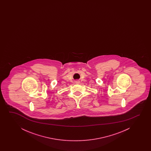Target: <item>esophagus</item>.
<instances>
[{"instance_id": "1", "label": "esophagus", "mask_w": 151, "mask_h": 151, "mask_svg": "<svg viewBox=\"0 0 151 151\" xmlns=\"http://www.w3.org/2000/svg\"><path fill=\"white\" fill-rule=\"evenodd\" d=\"M79 83V81H77V83Z\"/></svg>"}]
</instances>
